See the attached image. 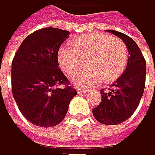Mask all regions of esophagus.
<instances>
[{"instance_id": "esophagus-1", "label": "esophagus", "mask_w": 155, "mask_h": 155, "mask_svg": "<svg viewBox=\"0 0 155 155\" xmlns=\"http://www.w3.org/2000/svg\"><path fill=\"white\" fill-rule=\"evenodd\" d=\"M77 92H78L79 94H84V93H87L88 91L86 89H82V88H78L77 89Z\"/></svg>"}]
</instances>
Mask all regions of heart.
<instances>
[{
	"mask_svg": "<svg viewBox=\"0 0 155 155\" xmlns=\"http://www.w3.org/2000/svg\"><path fill=\"white\" fill-rule=\"evenodd\" d=\"M127 61V48L122 40L101 33L77 38L72 48L62 46L58 51L59 64L70 76L78 73L85 61L88 69L73 79V84L81 87L115 81L125 70Z\"/></svg>",
	"mask_w": 155,
	"mask_h": 155,
	"instance_id": "heart-1",
	"label": "heart"
}]
</instances>
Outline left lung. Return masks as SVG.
I'll return each instance as SVG.
<instances>
[{"label":"left lung","mask_w":155,"mask_h":155,"mask_svg":"<svg viewBox=\"0 0 155 155\" xmlns=\"http://www.w3.org/2000/svg\"><path fill=\"white\" fill-rule=\"evenodd\" d=\"M107 32L122 39L130 56L125 71L110 85V91H100L102 101L93 109V115L102 124L117 125L130 118L139 106L145 87L146 61L131 38L116 30Z\"/></svg>","instance_id":"8db88e82"}]
</instances>
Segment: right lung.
I'll return each mask as SVG.
<instances>
[{
	"label": "right lung",
	"mask_w": 155,
	"mask_h": 155,
	"mask_svg": "<svg viewBox=\"0 0 155 155\" xmlns=\"http://www.w3.org/2000/svg\"><path fill=\"white\" fill-rule=\"evenodd\" d=\"M69 35V31L59 28L39 29L24 39L15 55L13 95L21 113L34 125H58L77 94L58 62V51Z\"/></svg>",
	"instance_id": "right-lung-1"
}]
</instances>
